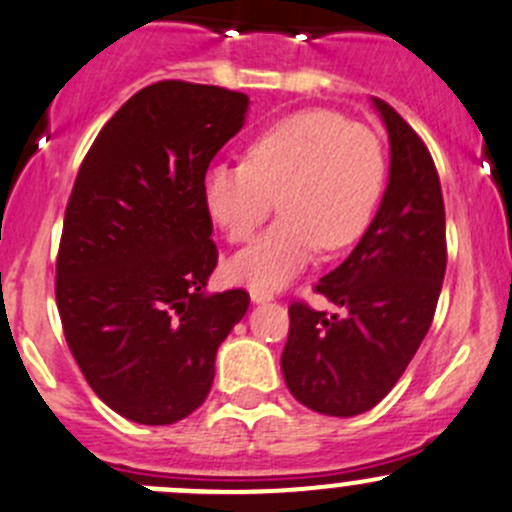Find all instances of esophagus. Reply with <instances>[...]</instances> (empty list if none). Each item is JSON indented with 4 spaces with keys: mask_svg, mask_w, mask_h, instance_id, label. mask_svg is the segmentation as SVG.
<instances>
[{
    "mask_svg": "<svg viewBox=\"0 0 512 512\" xmlns=\"http://www.w3.org/2000/svg\"><path fill=\"white\" fill-rule=\"evenodd\" d=\"M248 294H251V301H256V304H261V301H271V299H274V291L256 289V286H251V289H248Z\"/></svg>",
    "mask_w": 512,
    "mask_h": 512,
    "instance_id": "34e87169",
    "label": "esophagus"
}]
</instances>
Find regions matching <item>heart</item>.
Masks as SVG:
<instances>
[{
  "instance_id": "b5f03b06",
  "label": "heart",
  "mask_w": 512,
  "mask_h": 512,
  "mask_svg": "<svg viewBox=\"0 0 512 512\" xmlns=\"http://www.w3.org/2000/svg\"><path fill=\"white\" fill-rule=\"evenodd\" d=\"M384 186L377 135L334 110H299L261 130L246 163L213 165L203 183L208 213L231 243L251 241L274 213L284 216L228 264L256 289L284 286L319 251H342L367 231Z\"/></svg>"
}]
</instances>
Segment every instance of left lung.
Here are the masks:
<instances>
[{
	"instance_id": "obj_1",
	"label": "left lung",
	"mask_w": 512,
	"mask_h": 512,
	"mask_svg": "<svg viewBox=\"0 0 512 512\" xmlns=\"http://www.w3.org/2000/svg\"><path fill=\"white\" fill-rule=\"evenodd\" d=\"M392 145L382 206L347 259L314 286L337 311L291 301L281 369L309 410L354 417L397 384L435 316L447 266L445 203L425 140L374 100Z\"/></svg>"
}]
</instances>
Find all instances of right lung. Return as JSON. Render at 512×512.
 <instances>
[{
  "instance_id": "obj_1",
  "label": "right lung",
  "mask_w": 512,
  "mask_h": 512,
  "mask_svg": "<svg viewBox=\"0 0 512 512\" xmlns=\"http://www.w3.org/2000/svg\"><path fill=\"white\" fill-rule=\"evenodd\" d=\"M246 107L226 87L155 82L107 120L77 170L57 309L87 384L125 420L173 425L198 410L248 309L243 289L203 291L218 264L206 170Z\"/></svg>"
}]
</instances>
